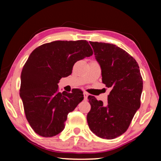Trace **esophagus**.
<instances>
[{
	"label": "esophagus",
	"mask_w": 161,
	"mask_h": 161,
	"mask_svg": "<svg viewBox=\"0 0 161 161\" xmlns=\"http://www.w3.org/2000/svg\"><path fill=\"white\" fill-rule=\"evenodd\" d=\"M84 101H86L87 100V97H88V93H87V92H84Z\"/></svg>",
	"instance_id": "esophagus-1"
}]
</instances>
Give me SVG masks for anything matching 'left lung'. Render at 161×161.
Here are the masks:
<instances>
[{"instance_id": "obj_1", "label": "left lung", "mask_w": 161, "mask_h": 161, "mask_svg": "<svg viewBox=\"0 0 161 161\" xmlns=\"http://www.w3.org/2000/svg\"><path fill=\"white\" fill-rule=\"evenodd\" d=\"M89 43L100 64L102 82L111 90L107 104L88 97L91 110L87 123L97 136L114 139L126 131L140 108L143 79L136 59L123 49L109 43Z\"/></svg>"}]
</instances>
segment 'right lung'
Instances as JSON below:
<instances>
[{
	"label": "right lung",
	"instance_id": "right-lung-1",
	"mask_svg": "<svg viewBox=\"0 0 161 161\" xmlns=\"http://www.w3.org/2000/svg\"><path fill=\"white\" fill-rule=\"evenodd\" d=\"M93 54L86 40L54 41L32 52L21 72L20 97L34 131L53 137L64 129L67 114L84 99L83 92H59L62 77L72 74L76 62Z\"/></svg>",
	"mask_w": 161,
	"mask_h": 161
}]
</instances>
